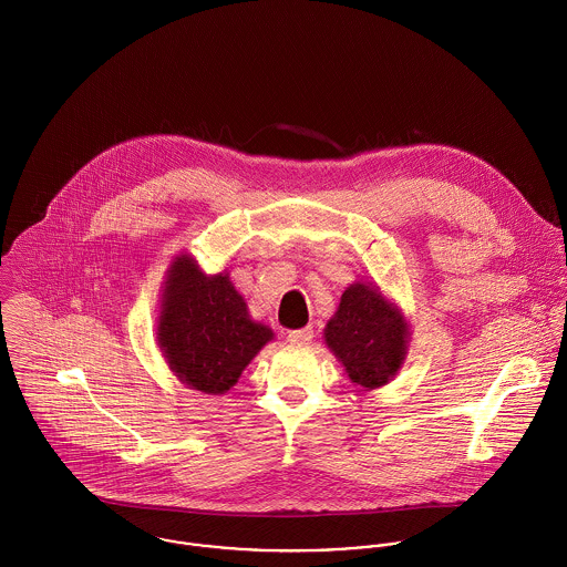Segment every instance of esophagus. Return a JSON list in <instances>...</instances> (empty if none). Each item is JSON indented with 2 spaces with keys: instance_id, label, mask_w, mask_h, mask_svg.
Listing matches in <instances>:
<instances>
[{
  "instance_id": "1",
  "label": "esophagus",
  "mask_w": 567,
  "mask_h": 567,
  "mask_svg": "<svg viewBox=\"0 0 567 567\" xmlns=\"http://www.w3.org/2000/svg\"><path fill=\"white\" fill-rule=\"evenodd\" d=\"M312 338H315V329H312V327H303V329H292V331H288V342H290V344H297V347L310 344Z\"/></svg>"
}]
</instances>
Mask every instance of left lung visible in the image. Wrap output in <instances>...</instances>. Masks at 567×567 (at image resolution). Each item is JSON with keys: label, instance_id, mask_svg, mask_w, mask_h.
<instances>
[{"label": "left lung", "instance_id": "8db88e82", "mask_svg": "<svg viewBox=\"0 0 567 567\" xmlns=\"http://www.w3.org/2000/svg\"><path fill=\"white\" fill-rule=\"evenodd\" d=\"M404 319L367 284L344 290L338 312L324 327V342L344 364L349 380L362 389L386 384L405 355Z\"/></svg>", "mask_w": 567, "mask_h": 567}]
</instances>
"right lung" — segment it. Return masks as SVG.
Segmentation results:
<instances>
[{
  "mask_svg": "<svg viewBox=\"0 0 567 567\" xmlns=\"http://www.w3.org/2000/svg\"><path fill=\"white\" fill-rule=\"evenodd\" d=\"M157 340L169 369L192 389L223 395L272 331L252 323L227 275L205 277L187 255L167 270Z\"/></svg>",
  "mask_w": 567,
  "mask_h": 567,
  "instance_id": "1",
  "label": "right lung"
}]
</instances>
